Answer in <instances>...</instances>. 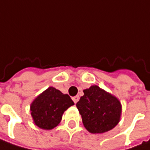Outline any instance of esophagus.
I'll return each mask as SVG.
<instances>
[{
	"label": "esophagus",
	"mask_w": 150,
	"mask_h": 150,
	"mask_svg": "<svg viewBox=\"0 0 150 150\" xmlns=\"http://www.w3.org/2000/svg\"><path fill=\"white\" fill-rule=\"evenodd\" d=\"M79 99H80V97L78 96V95H76V96H75V97H73L72 98V100H73V101L76 104V103L78 102V100H79Z\"/></svg>",
	"instance_id": "34e87169"
}]
</instances>
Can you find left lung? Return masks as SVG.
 <instances>
[{
    "mask_svg": "<svg viewBox=\"0 0 150 150\" xmlns=\"http://www.w3.org/2000/svg\"><path fill=\"white\" fill-rule=\"evenodd\" d=\"M83 93L76 107L87 130L93 134H101L113 129L121 117L120 100L97 85L84 89Z\"/></svg>",
    "mask_w": 150,
    "mask_h": 150,
    "instance_id": "1",
    "label": "left lung"
}]
</instances>
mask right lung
I'll use <instances>...</instances> for the list:
<instances>
[{"instance_id":"1","label":"right lung","mask_w":150,"mask_h":150,"mask_svg":"<svg viewBox=\"0 0 150 150\" xmlns=\"http://www.w3.org/2000/svg\"><path fill=\"white\" fill-rule=\"evenodd\" d=\"M73 105L75 104L68 94L49 87L31 103L30 111L33 123L40 129H54L60 124L63 112Z\"/></svg>"}]
</instances>
